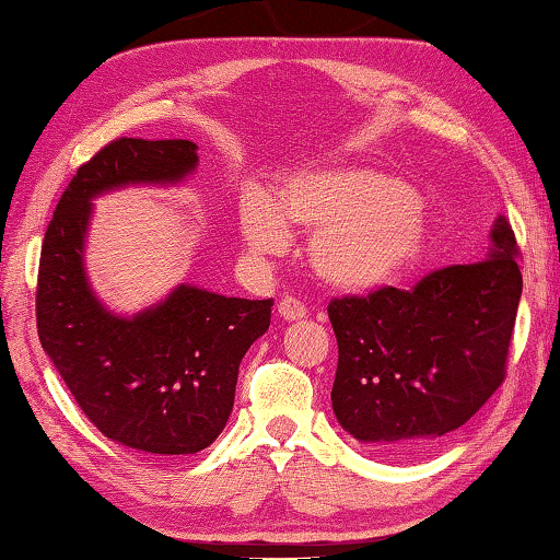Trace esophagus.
<instances>
[{"instance_id":"1","label":"esophagus","mask_w":560,"mask_h":560,"mask_svg":"<svg viewBox=\"0 0 560 560\" xmlns=\"http://www.w3.org/2000/svg\"><path fill=\"white\" fill-rule=\"evenodd\" d=\"M279 316L283 320H299V318H306V306L299 299L293 296H283L279 301Z\"/></svg>"}]
</instances>
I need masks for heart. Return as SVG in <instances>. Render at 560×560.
<instances>
[{
	"label": "heart",
	"instance_id": "1",
	"mask_svg": "<svg viewBox=\"0 0 560 560\" xmlns=\"http://www.w3.org/2000/svg\"><path fill=\"white\" fill-rule=\"evenodd\" d=\"M311 230L308 261L328 287L371 293L410 277L430 249L434 226L402 177L363 165L301 167L267 197L246 192L236 230L246 252L273 257L291 226Z\"/></svg>",
	"mask_w": 560,
	"mask_h": 560
}]
</instances>
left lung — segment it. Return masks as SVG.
I'll return each instance as SVG.
<instances>
[{"label":"left lung","mask_w":560,"mask_h":560,"mask_svg":"<svg viewBox=\"0 0 560 560\" xmlns=\"http://www.w3.org/2000/svg\"><path fill=\"white\" fill-rule=\"evenodd\" d=\"M521 287L516 236L497 217L487 259L432 271L412 291L330 301L340 428L397 457L462 428L504 381Z\"/></svg>","instance_id":"left-lung-1"}]
</instances>
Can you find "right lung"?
Masks as SVG:
<instances>
[{"mask_svg": "<svg viewBox=\"0 0 560 560\" xmlns=\"http://www.w3.org/2000/svg\"><path fill=\"white\" fill-rule=\"evenodd\" d=\"M200 165L192 140L120 138L79 167L46 230L36 326L44 353L89 420L122 447L195 454L220 438L236 375L267 334L273 301L222 296L192 283L138 314L93 291L86 242L93 200L122 187H175Z\"/></svg>", "mask_w": 560, "mask_h": 560, "instance_id": "1", "label": "right lung"}]
</instances>
